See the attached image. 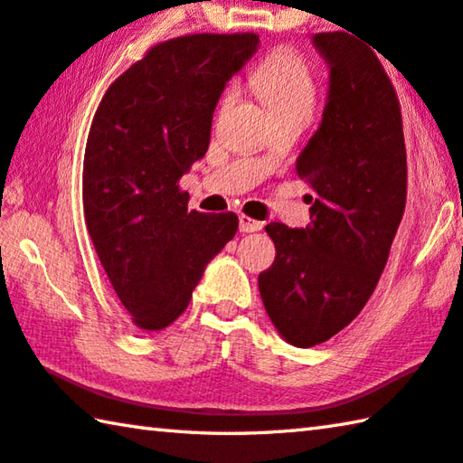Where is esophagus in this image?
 <instances>
[{"instance_id":"obj_1","label":"esophagus","mask_w":463,"mask_h":463,"mask_svg":"<svg viewBox=\"0 0 463 463\" xmlns=\"http://www.w3.org/2000/svg\"><path fill=\"white\" fill-rule=\"evenodd\" d=\"M262 227H264L262 222H256V219L248 217V215H240V232L252 233V232H260Z\"/></svg>"}]
</instances>
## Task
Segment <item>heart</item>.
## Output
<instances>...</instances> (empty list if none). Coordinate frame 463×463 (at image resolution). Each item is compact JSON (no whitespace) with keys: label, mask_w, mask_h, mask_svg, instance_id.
<instances>
[{"label":"heart","mask_w":463,"mask_h":463,"mask_svg":"<svg viewBox=\"0 0 463 463\" xmlns=\"http://www.w3.org/2000/svg\"><path fill=\"white\" fill-rule=\"evenodd\" d=\"M250 83L269 105L274 118L311 119L317 105V77L311 64L297 51L280 48L264 59L252 72ZM227 89L225 99H232Z\"/></svg>","instance_id":"heart-1"}]
</instances>
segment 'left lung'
I'll list each match as a JSON object with an SVG mask.
<instances>
[{"instance_id": "1", "label": "left lung", "mask_w": 463, "mask_h": 463, "mask_svg": "<svg viewBox=\"0 0 463 463\" xmlns=\"http://www.w3.org/2000/svg\"><path fill=\"white\" fill-rule=\"evenodd\" d=\"M313 44L329 64L319 129L297 158L311 223L272 222L277 258L258 277L264 309L290 345L327 342L374 293L407 203L401 103L378 56L345 32Z\"/></svg>"}]
</instances>
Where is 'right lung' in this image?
Here are the masks:
<instances>
[{
    "label": "right lung",
    "mask_w": 463,
    "mask_h": 463,
    "mask_svg": "<svg viewBox=\"0 0 463 463\" xmlns=\"http://www.w3.org/2000/svg\"><path fill=\"white\" fill-rule=\"evenodd\" d=\"M258 34H189L152 46L105 91L89 129L83 213L95 252L134 326L168 327L238 215L189 211L178 189L205 156L223 87L258 51Z\"/></svg>",
    "instance_id": "right-lung-1"
}]
</instances>
